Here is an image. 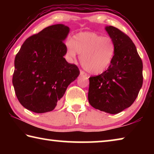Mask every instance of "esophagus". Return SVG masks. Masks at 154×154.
<instances>
[{
	"instance_id": "1",
	"label": "esophagus",
	"mask_w": 154,
	"mask_h": 154,
	"mask_svg": "<svg viewBox=\"0 0 154 154\" xmlns=\"http://www.w3.org/2000/svg\"><path fill=\"white\" fill-rule=\"evenodd\" d=\"M80 75H81V76H83V77H87V74L85 73L84 71H82V70L80 71Z\"/></svg>"
}]
</instances>
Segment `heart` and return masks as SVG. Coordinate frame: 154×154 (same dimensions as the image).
<instances>
[{"label":"heart","mask_w":154,"mask_h":154,"mask_svg":"<svg viewBox=\"0 0 154 154\" xmlns=\"http://www.w3.org/2000/svg\"><path fill=\"white\" fill-rule=\"evenodd\" d=\"M80 54L82 66L91 74L103 72L113 61L116 45L113 38L94 32H83L75 35L66 44V54L70 58Z\"/></svg>","instance_id":"b5f03b06"}]
</instances>
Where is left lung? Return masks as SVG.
Instances as JSON below:
<instances>
[{"label": "left lung", "instance_id": "1", "mask_svg": "<svg viewBox=\"0 0 154 154\" xmlns=\"http://www.w3.org/2000/svg\"><path fill=\"white\" fill-rule=\"evenodd\" d=\"M116 45L108 69L89 78L88 101L94 108L116 114L132 105L143 85V62L128 36L112 26L105 28Z\"/></svg>", "mask_w": 154, "mask_h": 154}]
</instances>
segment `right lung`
Wrapping results in <instances>:
<instances>
[{
  "label": "right lung",
  "mask_w": 154,
  "mask_h": 154,
  "mask_svg": "<svg viewBox=\"0 0 154 154\" xmlns=\"http://www.w3.org/2000/svg\"><path fill=\"white\" fill-rule=\"evenodd\" d=\"M69 32L64 24L44 28L28 37L16 54L13 85L24 107L36 113L54 110L79 70L64 58L63 41Z\"/></svg>",
  "instance_id": "obj_1"
}]
</instances>
